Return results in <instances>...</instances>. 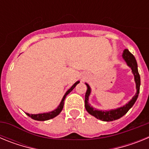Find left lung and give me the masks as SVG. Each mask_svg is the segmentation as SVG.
Here are the masks:
<instances>
[{"label": "left lung", "mask_w": 149, "mask_h": 149, "mask_svg": "<svg viewBox=\"0 0 149 149\" xmlns=\"http://www.w3.org/2000/svg\"><path fill=\"white\" fill-rule=\"evenodd\" d=\"M122 57H123L124 60H125L127 65L131 67V68L132 69V72L134 75V80H135V82H136V93L133 97L132 99L129 101L128 104L120 108L109 110V111H102V110H95L93 107H92L89 105V102H88V99H89V96L90 95L91 90L89 85L86 84V86H87V90H86V95H85V108H86V111L90 115L93 116H95V118L101 121L111 122V121L120 119L121 117L123 116L124 115H125L127 113V111L132 107L133 105L134 104V103L136 102V99H137L138 95H139V86H140V76H139V74L138 72L137 63H136V59H135L134 55L127 49L124 50Z\"/></svg>", "instance_id": "1"}]
</instances>
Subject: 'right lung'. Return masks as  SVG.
<instances>
[{
  "instance_id": "obj_1",
  "label": "right lung",
  "mask_w": 149,
  "mask_h": 149,
  "mask_svg": "<svg viewBox=\"0 0 149 149\" xmlns=\"http://www.w3.org/2000/svg\"><path fill=\"white\" fill-rule=\"evenodd\" d=\"M77 84H79V81H77V82H76L75 84H74L73 86L70 88V89L67 91L66 93H65V94L64 95V96H63V99H62L61 102H60V105L58 106V107H57L56 110H54V111L49 112V113H46L29 114V113H26V114H27L28 116H30V118H32L33 119H34V120H37V121H45V120H48V119H53V118H54L55 116H56L59 115V114L60 113V112L62 111V110H63V108L64 101H65V97H66V95L68 94V93L73 90V89L75 87L76 85H77Z\"/></svg>"
}]
</instances>
